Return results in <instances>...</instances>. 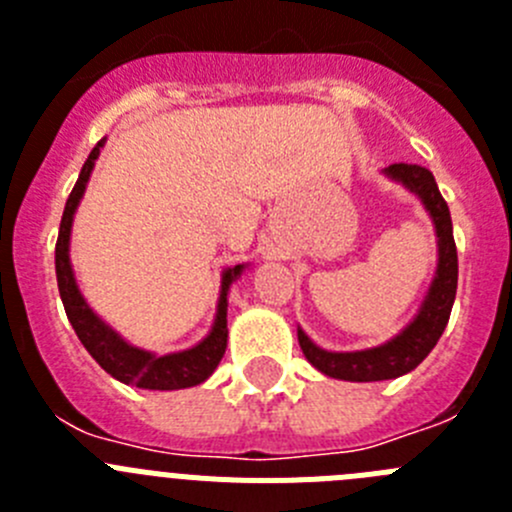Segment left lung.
Instances as JSON below:
<instances>
[{
  "label": "left lung",
  "mask_w": 512,
  "mask_h": 512,
  "mask_svg": "<svg viewBox=\"0 0 512 512\" xmlns=\"http://www.w3.org/2000/svg\"><path fill=\"white\" fill-rule=\"evenodd\" d=\"M384 174L418 194L423 207L436 225L438 238V266L431 289L420 305L418 315L410 320L408 328H402L395 338L382 346L366 348V351H325L315 346L310 338L297 328L302 354L318 372L346 382H382L413 372L415 366L431 354L433 346L441 338L443 328L449 323L451 307L459 282V259H456L454 228H451V212L446 200L438 192V184L428 169L418 164H392Z\"/></svg>",
  "instance_id": "1"
}]
</instances>
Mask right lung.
Instances as JSON below:
<instances>
[{
	"label": "right lung",
	"instance_id": "1",
	"mask_svg": "<svg viewBox=\"0 0 512 512\" xmlns=\"http://www.w3.org/2000/svg\"><path fill=\"white\" fill-rule=\"evenodd\" d=\"M104 146V138L92 148L89 158L81 166V174L71 189L66 210L61 217V228H58L56 241V277L58 292H61L63 307L69 315V323L74 325L76 336L84 343L92 359L102 366L104 372L120 379L122 384H133L140 390H184L202 384L217 369L220 359L228 346V292L230 284L241 277L246 264H238L233 269L223 271V282H220V300H217V315L212 330L202 338L197 346L187 351H176V354L156 356L151 351H143L138 346H130L120 333L110 328L99 318L97 312L87 305L76 287L74 269L69 259V241H71V223H74V212L79 207L84 189H87L89 176H92L94 161L99 156V148Z\"/></svg>",
	"mask_w": 512,
	"mask_h": 512
}]
</instances>
